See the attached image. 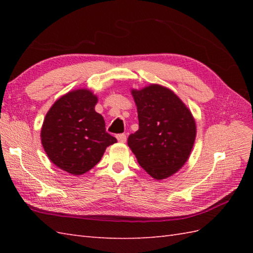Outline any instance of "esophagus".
<instances>
[{"label":"esophagus","instance_id":"34e87169","mask_svg":"<svg viewBox=\"0 0 253 253\" xmlns=\"http://www.w3.org/2000/svg\"><path fill=\"white\" fill-rule=\"evenodd\" d=\"M116 138H117V140L122 142V143H125L126 140H127V137H126L125 133H120V135L116 136Z\"/></svg>","mask_w":253,"mask_h":253}]
</instances>
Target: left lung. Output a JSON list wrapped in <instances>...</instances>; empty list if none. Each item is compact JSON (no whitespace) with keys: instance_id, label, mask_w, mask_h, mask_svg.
I'll list each match as a JSON object with an SVG mask.
<instances>
[{"instance_id":"obj_1","label":"left lung","mask_w":253,"mask_h":253,"mask_svg":"<svg viewBox=\"0 0 253 253\" xmlns=\"http://www.w3.org/2000/svg\"><path fill=\"white\" fill-rule=\"evenodd\" d=\"M131 95L139 129L128 137V147L152 178H168L190 157L197 136L195 117L179 96L164 85L131 89Z\"/></svg>"}]
</instances>
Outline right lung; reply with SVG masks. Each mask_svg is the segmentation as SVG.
<instances>
[{
	"mask_svg": "<svg viewBox=\"0 0 253 253\" xmlns=\"http://www.w3.org/2000/svg\"><path fill=\"white\" fill-rule=\"evenodd\" d=\"M98 96L80 88L57 99L41 127V143L51 162L78 176L100 162L106 148L117 142L105 131L104 118L94 106Z\"/></svg>",
	"mask_w": 253,
	"mask_h": 253,
	"instance_id": "add662e5",
	"label": "right lung"
}]
</instances>
